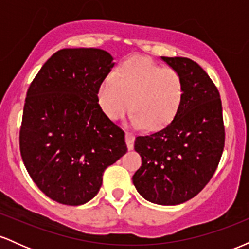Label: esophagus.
Returning a JSON list of instances; mask_svg holds the SVG:
<instances>
[{
  "label": "esophagus",
  "instance_id": "1",
  "mask_svg": "<svg viewBox=\"0 0 249 249\" xmlns=\"http://www.w3.org/2000/svg\"><path fill=\"white\" fill-rule=\"evenodd\" d=\"M125 141H126V145L128 150H133L134 146V136L132 133L126 132L125 133Z\"/></svg>",
  "mask_w": 249,
  "mask_h": 249
}]
</instances>
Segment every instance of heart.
Instances as JSON below:
<instances>
[{
	"label": "heart",
	"instance_id": "obj_1",
	"mask_svg": "<svg viewBox=\"0 0 249 249\" xmlns=\"http://www.w3.org/2000/svg\"><path fill=\"white\" fill-rule=\"evenodd\" d=\"M97 99L110 119L122 118L131 107V125L160 130L181 107L184 82L172 68H162L147 57H131L99 85Z\"/></svg>",
	"mask_w": 249,
	"mask_h": 249
}]
</instances>
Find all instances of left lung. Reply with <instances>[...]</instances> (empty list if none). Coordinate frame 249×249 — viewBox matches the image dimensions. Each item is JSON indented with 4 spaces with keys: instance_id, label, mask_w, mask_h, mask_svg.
I'll list each match as a JSON object with an SVG mask.
<instances>
[{
    "instance_id": "left-lung-1",
    "label": "left lung",
    "mask_w": 249,
    "mask_h": 249,
    "mask_svg": "<svg viewBox=\"0 0 249 249\" xmlns=\"http://www.w3.org/2000/svg\"><path fill=\"white\" fill-rule=\"evenodd\" d=\"M184 82V101L170 124L139 136L134 150L142 166L132 177L147 201L179 205L196 196L212 179L225 146L220 93L206 71L186 57H161Z\"/></svg>"
}]
</instances>
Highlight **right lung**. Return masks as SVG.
Instances as JSON below:
<instances>
[{
	"mask_svg": "<svg viewBox=\"0 0 249 249\" xmlns=\"http://www.w3.org/2000/svg\"><path fill=\"white\" fill-rule=\"evenodd\" d=\"M113 65L102 49H62L28 89L19 151L37 187L59 204L78 206L92 199L105 168L127 151L124 131L97 99Z\"/></svg>",
	"mask_w": 249,
	"mask_h": 249,
	"instance_id": "right-lung-1",
	"label": "right lung"
}]
</instances>
